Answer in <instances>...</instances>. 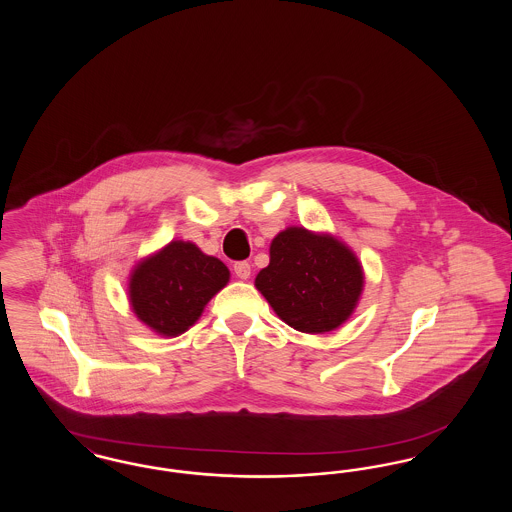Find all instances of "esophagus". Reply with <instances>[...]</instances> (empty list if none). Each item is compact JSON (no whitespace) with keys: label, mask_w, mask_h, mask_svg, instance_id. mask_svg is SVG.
<instances>
[{"label":"esophagus","mask_w":512,"mask_h":512,"mask_svg":"<svg viewBox=\"0 0 512 512\" xmlns=\"http://www.w3.org/2000/svg\"><path fill=\"white\" fill-rule=\"evenodd\" d=\"M234 274L240 278V280H247L251 276V265L247 261H238L234 263Z\"/></svg>","instance_id":"obj_1"}]
</instances>
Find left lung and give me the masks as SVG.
I'll use <instances>...</instances> for the list:
<instances>
[{
  "mask_svg": "<svg viewBox=\"0 0 512 512\" xmlns=\"http://www.w3.org/2000/svg\"><path fill=\"white\" fill-rule=\"evenodd\" d=\"M255 286L286 324L324 334L353 313L363 292V268L332 236L288 228L272 240L270 263Z\"/></svg>",
  "mask_w": 512,
  "mask_h": 512,
  "instance_id": "obj_1",
  "label": "left lung"
}]
</instances>
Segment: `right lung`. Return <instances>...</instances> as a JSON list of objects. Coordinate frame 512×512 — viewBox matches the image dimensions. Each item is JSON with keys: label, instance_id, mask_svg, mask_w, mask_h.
<instances>
[{"label": "right lung", "instance_id": "obj_1", "mask_svg": "<svg viewBox=\"0 0 512 512\" xmlns=\"http://www.w3.org/2000/svg\"><path fill=\"white\" fill-rule=\"evenodd\" d=\"M226 265L190 242H171L140 263L130 278L136 317L163 336L186 332L215 293L226 286Z\"/></svg>", "mask_w": 512, "mask_h": 512}]
</instances>
